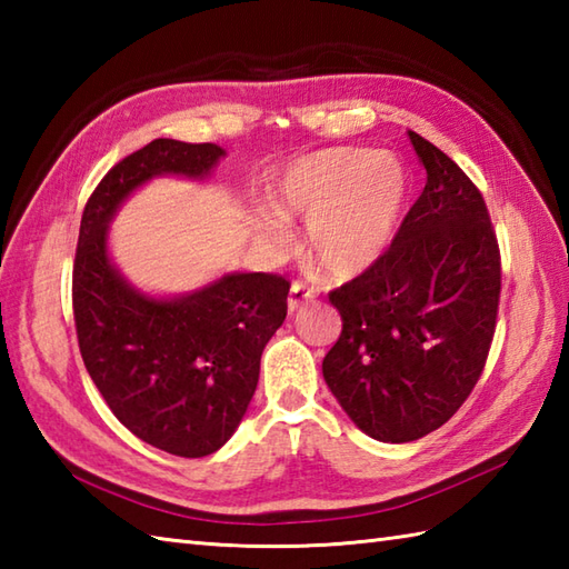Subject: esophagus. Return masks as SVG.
Instances as JSON below:
<instances>
[{
	"instance_id": "1",
	"label": "esophagus",
	"mask_w": 569,
	"mask_h": 569,
	"mask_svg": "<svg viewBox=\"0 0 569 569\" xmlns=\"http://www.w3.org/2000/svg\"><path fill=\"white\" fill-rule=\"evenodd\" d=\"M318 296L316 288H310L306 281H293L291 293H288V310L296 312L300 306H306L308 300Z\"/></svg>"
}]
</instances>
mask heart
<instances>
[{
    "instance_id": "obj_1",
    "label": "heart",
    "mask_w": 569,
    "mask_h": 569,
    "mask_svg": "<svg viewBox=\"0 0 569 569\" xmlns=\"http://www.w3.org/2000/svg\"><path fill=\"white\" fill-rule=\"evenodd\" d=\"M408 198V173L391 153L359 147L312 151L271 180L269 200L281 220L310 217L308 249L325 273L349 278L377 261L393 239ZM269 237L283 241L278 222Z\"/></svg>"
}]
</instances>
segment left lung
I'll return each instance as SVG.
<instances>
[{
	"label": "left lung",
	"mask_w": 569,
	"mask_h": 569,
	"mask_svg": "<svg viewBox=\"0 0 569 569\" xmlns=\"http://www.w3.org/2000/svg\"><path fill=\"white\" fill-rule=\"evenodd\" d=\"M428 183L381 257L330 291L342 332L322 377L345 413L381 442L450 420L485 371L497 330L501 251L479 188L408 131Z\"/></svg>",
	"instance_id": "left-lung-1"
}]
</instances>
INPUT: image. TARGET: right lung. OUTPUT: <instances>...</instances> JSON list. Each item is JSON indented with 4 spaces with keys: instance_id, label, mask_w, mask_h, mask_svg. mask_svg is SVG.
<instances>
[{
    "instance_id": "obj_1",
    "label": "right lung",
    "mask_w": 569,
    "mask_h": 569,
    "mask_svg": "<svg viewBox=\"0 0 569 569\" xmlns=\"http://www.w3.org/2000/svg\"><path fill=\"white\" fill-rule=\"evenodd\" d=\"M217 143L153 139L112 166L82 210L72 263L80 355L124 428L178 457H204L232 438L259 383L266 342L281 328L291 283L229 273L202 291L156 300L107 257V224L131 190L161 173L204 178Z\"/></svg>"
}]
</instances>
